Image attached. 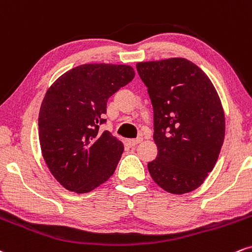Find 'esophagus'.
<instances>
[{
    "label": "esophagus",
    "mask_w": 252,
    "mask_h": 252,
    "mask_svg": "<svg viewBox=\"0 0 252 252\" xmlns=\"http://www.w3.org/2000/svg\"><path fill=\"white\" fill-rule=\"evenodd\" d=\"M141 141H143V138H137V139H129V140H127V144L129 145V146H135V145L140 144Z\"/></svg>",
    "instance_id": "obj_1"
}]
</instances>
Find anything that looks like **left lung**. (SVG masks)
Segmentation results:
<instances>
[{"mask_svg": "<svg viewBox=\"0 0 252 252\" xmlns=\"http://www.w3.org/2000/svg\"><path fill=\"white\" fill-rule=\"evenodd\" d=\"M153 107L158 156L147 164L152 179L170 193L196 190L211 172L225 134V119L214 85L182 58L139 62Z\"/></svg>", "mask_w": 252, "mask_h": 252, "instance_id": "1", "label": "left lung"}]
</instances>
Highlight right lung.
<instances>
[{
	"label": "right lung",
	"mask_w": 252,
	"mask_h": 252,
	"mask_svg": "<svg viewBox=\"0 0 252 252\" xmlns=\"http://www.w3.org/2000/svg\"><path fill=\"white\" fill-rule=\"evenodd\" d=\"M126 64L87 63L68 70L47 91L38 113V138L44 161L67 190L86 193L112 174L124 145L106 124L107 101L131 82Z\"/></svg>",
	"instance_id": "obj_1"
}]
</instances>
